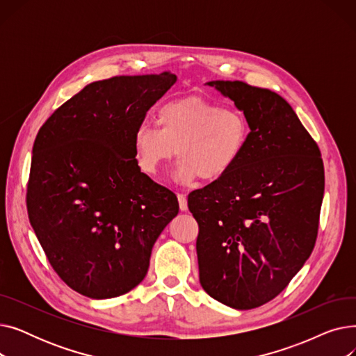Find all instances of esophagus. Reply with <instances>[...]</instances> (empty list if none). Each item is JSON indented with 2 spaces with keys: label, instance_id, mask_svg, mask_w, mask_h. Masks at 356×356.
I'll list each match as a JSON object with an SVG mask.
<instances>
[{
  "label": "esophagus",
  "instance_id": "esophagus-1",
  "mask_svg": "<svg viewBox=\"0 0 356 356\" xmlns=\"http://www.w3.org/2000/svg\"><path fill=\"white\" fill-rule=\"evenodd\" d=\"M177 199H179V208L180 211H188V197H186V195H177Z\"/></svg>",
  "mask_w": 356,
  "mask_h": 356
}]
</instances>
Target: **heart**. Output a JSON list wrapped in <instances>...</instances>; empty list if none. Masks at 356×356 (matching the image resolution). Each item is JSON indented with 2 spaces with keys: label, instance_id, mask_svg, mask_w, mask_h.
I'll list each match as a JSON object with an SVG mask.
<instances>
[{
  "label": "heart",
  "instance_id": "obj_1",
  "mask_svg": "<svg viewBox=\"0 0 356 356\" xmlns=\"http://www.w3.org/2000/svg\"><path fill=\"white\" fill-rule=\"evenodd\" d=\"M157 121L160 129L141 122L133 137L137 163L153 177L177 153L179 181H218L232 172L248 144L250 125L241 111L200 97L164 104Z\"/></svg>",
  "mask_w": 356,
  "mask_h": 356
}]
</instances>
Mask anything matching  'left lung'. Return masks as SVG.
<instances>
[{
  "instance_id": "left-lung-1",
  "label": "left lung",
  "mask_w": 356,
  "mask_h": 356,
  "mask_svg": "<svg viewBox=\"0 0 356 356\" xmlns=\"http://www.w3.org/2000/svg\"><path fill=\"white\" fill-rule=\"evenodd\" d=\"M244 112L250 137L225 177L189 195L200 286L238 310L282 293L310 257L325 192L321 149L290 104L241 81H212Z\"/></svg>"
}]
</instances>
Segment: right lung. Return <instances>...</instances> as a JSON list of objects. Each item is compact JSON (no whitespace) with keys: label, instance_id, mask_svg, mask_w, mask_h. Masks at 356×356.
Here are the masks:
<instances>
[{"label":"right lung","instance_id":"obj_1","mask_svg":"<svg viewBox=\"0 0 356 356\" xmlns=\"http://www.w3.org/2000/svg\"><path fill=\"white\" fill-rule=\"evenodd\" d=\"M177 81L170 72L92 82L56 109L33 145L27 212L53 270L86 297L138 286L176 195L141 173L133 137Z\"/></svg>","mask_w":356,"mask_h":356}]
</instances>
